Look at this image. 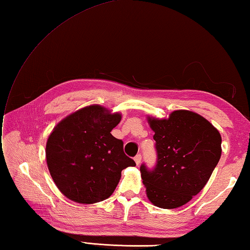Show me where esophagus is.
<instances>
[{
  "label": "esophagus",
  "mask_w": 250,
  "mask_h": 250,
  "mask_svg": "<svg viewBox=\"0 0 250 250\" xmlns=\"http://www.w3.org/2000/svg\"><path fill=\"white\" fill-rule=\"evenodd\" d=\"M141 158H142L141 154H137V155H136V157H135V162H136L137 166H139V165H140V163H141Z\"/></svg>",
  "instance_id": "esophagus-1"
}]
</instances>
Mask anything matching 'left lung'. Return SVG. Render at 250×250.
Instances as JSON below:
<instances>
[{
  "label": "left lung",
  "instance_id": "1",
  "mask_svg": "<svg viewBox=\"0 0 250 250\" xmlns=\"http://www.w3.org/2000/svg\"><path fill=\"white\" fill-rule=\"evenodd\" d=\"M155 132L154 169L141 165L148 200L160 208L189 202L207 184L221 155L219 131L198 113L173 111L168 119L147 118Z\"/></svg>",
  "mask_w": 250,
  "mask_h": 250
}]
</instances>
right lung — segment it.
Masks as SVG:
<instances>
[{"instance_id":"right-lung-1","label":"right lung","mask_w":250,"mask_h":250,"mask_svg":"<svg viewBox=\"0 0 250 250\" xmlns=\"http://www.w3.org/2000/svg\"><path fill=\"white\" fill-rule=\"evenodd\" d=\"M122 115L98 104L82 108L54 127L46 159L55 185L70 200L92 204L106 200L118 186L121 172L134 167L123 141L111 135Z\"/></svg>"}]
</instances>
